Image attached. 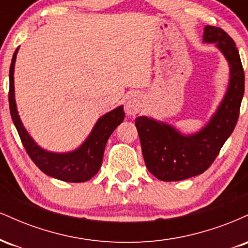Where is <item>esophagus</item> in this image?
Here are the masks:
<instances>
[{
    "instance_id": "34e87169",
    "label": "esophagus",
    "mask_w": 248,
    "mask_h": 248,
    "mask_svg": "<svg viewBox=\"0 0 248 248\" xmlns=\"http://www.w3.org/2000/svg\"><path fill=\"white\" fill-rule=\"evenodd\" d=\"M142 100L139 95L132 94L127 98L126 105H124V110L128 115H135L141 110Z\"/></svg>"
}]
</instances>
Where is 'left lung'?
<instances>
[{
    "label": "left lung",
    "mask_w": 248,
    "mask_h": 248,
    "mask_svg": "<svg viewBox=\"0 0 248 248\" xmlns=\"http://www.w3.org/2000/svg\"><path fill=\"white\" fill-rule=\"evenodd\" d=\"M203 42L215 44L230 67L226 93L205 126L193 134H182L163 121L144 115L135 119L146 166L161 181H182L203 173L237 124L245 75L235 43L223 29L211 25L204 28Z\"/></svg>",
    "instance_id": "1"
}]
</instances>
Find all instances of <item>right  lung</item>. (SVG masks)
<instances>
[{
    "label": "right lung",
    "instance_id": "right-lung-1",
    "mask_svg": "<svg viewBox=\"0 0 248 248\" xmlns=\"http://www.w3.org/2000/svg\"><path fill=\"white\" fill-rule=\"evenodd\" d=\"M17 52H18V47L11 59L9 70V107L11 119L28 155L43 172L51 177L71 182V183H81V182L88 181L100 169L108 139L114 132L115 128L124 121V106L116 107L115 109L99 118L86 140L73 152L53 153L45 150L31 138L22 124L18 110H17L15 86H14V72H15Z\"/></svg>",
    "mask_w": 248,
    "mask_h": 248
}]
</instances>
